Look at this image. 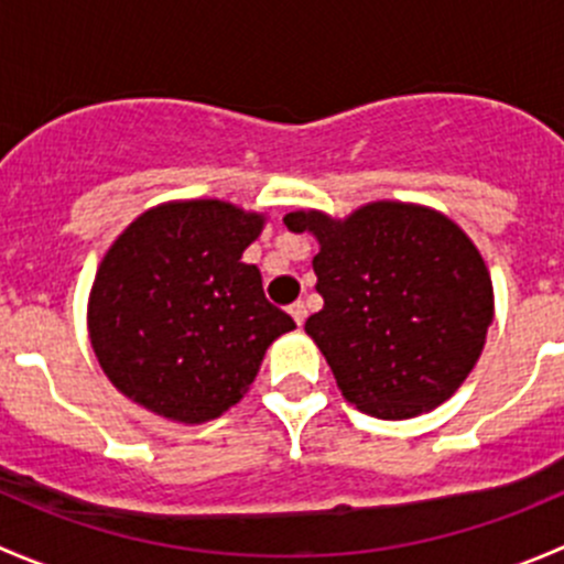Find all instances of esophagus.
<instances>
[{
    "label": "esophagus",
    "instance_id": "1",
    "mask_svg": "<svg viewBox=\"0 0 564 564\" xmlns=\"http://www.w3.org/2000/svg\"><path fill=\"white\" fill-rule=\"evenodd\" d=\"M289 314H292L294 322L303 324V322H305V316H308V311H305V303H300V300H297V303L289 305Z\"/></svg>",
    "mask_w": 564,
    "mask_h": 564
}]
</instances>
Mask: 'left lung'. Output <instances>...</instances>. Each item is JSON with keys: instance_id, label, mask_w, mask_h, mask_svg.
<instances>
[{"instance_id": "left-lung-1", "label": "left lung", "mask_w": 564, "mask_h": 564, "mask_svg": "<svg viewBox=\"0 0 564 564\" xmlns=\"http://www.w3.org/2000/svg\"><path fill=\"white\" fill-rule=\"evenodd\" d=\"M283 224L318 242L324 308L305 333L346 401L409 420L464 384L494 322V286L456 220L423 204L371 202L346 218L297 209Z\"/></svg>"}]
</instances>
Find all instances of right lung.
Returning <instances> with one entry per match:
<instances>
[{"label":"right lung","mask_w":564,"mask_h":564,"mask_svg":"<svg viewBox=\"0 0 564 564\" xmlns=\"http://www.w3.org/2000/svg\"><path fill=\"white\" fill-rule=\"evenodd\" d=\"M267 224L220 198L163 202L106 250L87 303L100 368L122 395L202 425L242 401L292 316L264 297L242 253Z\"/></svg>","instance_id":"1"}]
</instances>
